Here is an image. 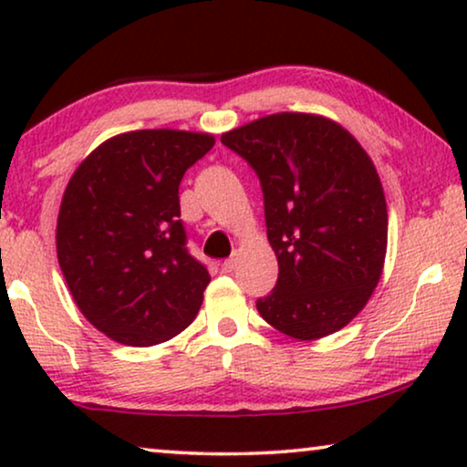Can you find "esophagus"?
Listing matches in <instances>:
<instances>
[{
  "label": "esophagus",
  "mask_w": 467,
  "mask_h": 467,
  "mask_svg": "<svg viewBox=\"0 0 467 467\" xmlns=\"http://www.w3.org/2000/svg\"><path fill=\"white\" fill-rule=\"evenodd\" d=\"M234 267H235V257H229L223 261V272H234Z\"/></svg>",
  "instance_id": "34e87169"
}]
</instances>
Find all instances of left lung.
Segmentation results:
<instances>
[{
	"instance_id": "obj_1",
	"label": "left lung",
	"mask_w": 467,
	"mask_h": 467,
	"mask_svg": "<svg viewBox=\"0 0 467 467\" xmlns=\"http://www.w3.org/2000/svg\"><path fill=\"white\" fill-rule=\"evenodd\" d=\"M264 191L278 280L259 315L297 340L334 334L379 285L387 251V202L368 152L334 120L270 114L223 133Z\"/></svg>"
}]
</instances>
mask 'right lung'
Here are the masks:
<instances>
[{
    "mask_svg": "<svg viewBox=\"0 0 467 467\" xmlns=\"http://www.w3.org/2000/svg\"><path fill=\"white\" fill-rule=\"evenodd\" d=\"M213 146L208 133L130 131L74 171L57 221V257L82 315L112 340L152 347L200 310L210 276L189 253L178 187Z\"/></svg>",
    "mask_w": 467,
    "mask_h": 467,
    "instance_id": "1",
    "label": "right lung"
}]
</instances>
